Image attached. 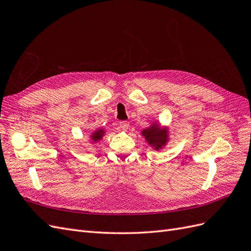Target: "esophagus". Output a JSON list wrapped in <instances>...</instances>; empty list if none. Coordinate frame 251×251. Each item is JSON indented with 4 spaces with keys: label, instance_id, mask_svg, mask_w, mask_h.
<instances>
[{
    "label": "esophagus",
    "instance_id": "esophagus-1",
    "mask_svg": "<svg viewBox=\"0 0 251 251\" xmlns=\"http://www.w3.org/2000/svg\"><path fill=\"white\" fill-rule=\"evenodd\" d=\"M128 126H130V124H128V121H120L119 123V127L121 128V130H124V131H126L127 128H128Z\"/></svg>",
    "mask_w": 251,
    "mask_h": 251
}]
</instances>
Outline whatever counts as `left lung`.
Segmentation results:
<instances>
[{
    "label": "left lung",
    "instance_id": "left-lung-1",
    "mask_svg": "<svg viewBox=\"0 0 251 251\" xmlns=\"http://www.w3.org/2000/svg\"><path fill=\"white\" fill-rule=\"evenodd\" d=\"M142 134L150 144H154L157 148L160 147L161 144L166 141V132L164 130H161V128H158L155 126L144 130Z\"/></svg>",
    "mask_w": 251,
    "mask_h": 251
}]
</instances>
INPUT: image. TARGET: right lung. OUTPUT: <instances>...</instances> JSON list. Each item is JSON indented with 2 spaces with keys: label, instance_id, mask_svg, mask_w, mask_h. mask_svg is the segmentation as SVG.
<instances>
[{
  "label": "right lung",
  "instance_id": "right-lung-1",
  "mask_svg": "<svg viewBox=\"0 0 251 251\" xmlns=\"http://www.w3.org/2000/svg\"><path fill=\"white\" fill-rule=\"evenodd\" d=\"M102 133H103V131H101V130L95 132V133L92 135V137L90 138V139H91V141L96 142V141L100 140V139L102 137Z\"/></svg>",
  "mask_w": 251,
  "mask_h": 251
}]
</instances>
